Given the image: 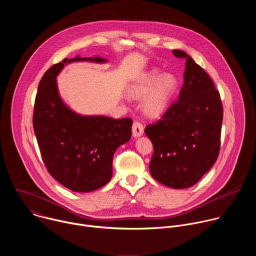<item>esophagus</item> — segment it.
Returning <instances> with one entry per match:
<instances>
[{
	"instance_id": "obj_1",
	"label": "esophagus",
	"mask_w": 256,
	"mask_h": 256,
	"mask_svg": "<svg viewBox=\"0 0 256 256\" xmlns=\"http://www.w3.org/2000/svg\"><path fill=\"white\" fill-rule=\"evenodd\" d=\"M142 134H144L142 124L138 122H134V124H132V136L134 138H138V136H142Z\"/></svg>"
}]
</instances>
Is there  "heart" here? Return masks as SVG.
Segmentation results:
<instances>
[{
    "label": "heart",
    "instance_id": "1",
    "mask_svg": "<svg viewBox=\"0 0 256 256\" xmlns=\"http://www.w3.org/2000/svg\"><path fill=\"white\" fill-rule=\"evenodd\" d=\"M177 78L170 72H164L157 68L142 74L128 88V93L134 98L144 99L142 110L150 118H158L168 108L177 89Z\"/></svg>",
    "mask_w": 256,
    "mask_h": 256
}]
</instances>
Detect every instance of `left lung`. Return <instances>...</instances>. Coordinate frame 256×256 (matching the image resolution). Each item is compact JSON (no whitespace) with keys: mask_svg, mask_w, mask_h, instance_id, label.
Instances as JSON below:
<instances>
[{"mask_svg":"<svg viewBox=\"0 0 256 256\" xmlns=\"http://www.w3.org/2000/svg\"><path fill=\"white\" fill-rule=\"evenodd\" d=\"M186 58L184 82L178 100L144 134L154 147L150 172L165 186L184 190L194 186L212 167L218 151L223 120L220 93L206 70L190 56Z\"/></svg>","mask_w":256,"mask_h":256,"instance_id":"1","label":"left lung"}]
</instances>
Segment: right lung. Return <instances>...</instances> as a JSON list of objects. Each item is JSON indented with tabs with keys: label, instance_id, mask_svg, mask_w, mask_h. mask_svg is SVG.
<instances>
[{
	"label": "right lung",
	"instance_id": "right-lung-1",
	"mask_svg": "<svg viewBox=\"0 0 256 256\" xmlns=\"http://www.w3.org/2000/svg\"><path fill=\"white\" fill-rule=\"evenodd\" d=\"M75 62L104 64L107 60L77 56L50 68L36 94L33 128L50 174L72 192H90L110 181L114 155L132 138V120L82 116L62 101L56 77L66 64Z\"/></svg>",
	"mask_w": 256,
	"mask_h": 256
}]
</instances>
